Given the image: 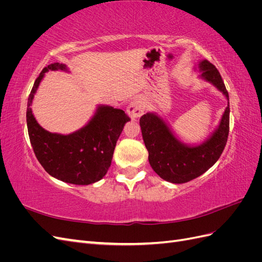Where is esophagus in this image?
Wrapping results in <instances>:
<instances>
[{"mask_svg":"<svg viewBox=\"0 0 262 262\" xmlns=\"http://www.w3.org/2000/svg\"><path fill=\"white\" fill-rule=\"evenodd\" d=\"M145 108L146 106L144 100L142 98H136L130 102V105L128 107V114L132 119L138 118L143 115Z\"/></svg>","mask_w":262,"mask_h":262,"instance_id":"34e87169","label":"esophagus"}]
</instances>
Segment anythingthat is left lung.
Here are the masks:
<instances>
[{"instance_id":"1","label":"left lung","mask_w":262,"mask_h":262,"mask_svg":"<svg viewBox=\"0 0 262 262\" xmlns=\"http://www.w3.org/2000/svg\"><path fill=\"white\" fill-rule=\"evenodd\" d=\"M201 76L215 85L229 100L228 92L217 69L208 60L200 62ZM148 162L161 178L172 184H185L201 176L217 162L226 145L229 132V102L217 130L205 143L187 146L173 137L160 117L146 114L140 118Z\"/></svg>"}]
</instances>
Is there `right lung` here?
<instances>
[{
    "label": "right lung",
    "instance_id": "obj_1",
    "mask_svg": "<svg viewBox=\"0 0 262 262\" xmlns=\"http://www.w3.org/2000/svg\"><path fill=\"white\" fill-rule=\"evenodd\" d=\"M67 70L64 64L46 67L34 83L27 102V129L38 162L52 177L73 185L94 184L106 175L117 141L130 121L123 110L100 106L83 129L69 136L46 131L38 124L30 104L47 71Z\"/></svg>",
    "mask_w": 262,
    "mask_h": 262
}]
</instances>
